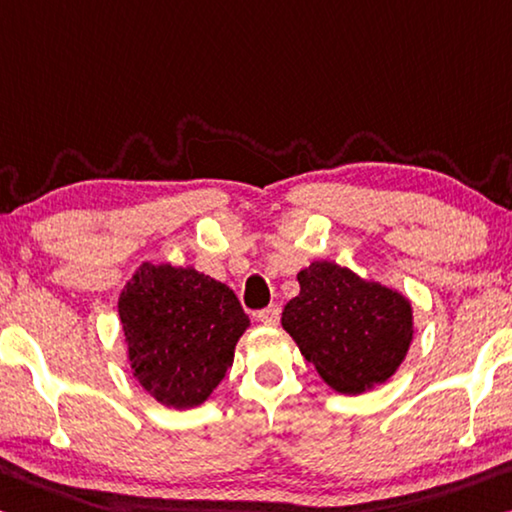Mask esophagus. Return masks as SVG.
<instances>
[{
	"label": "esophagus",
	"mask_w": 512,
	"mask_h": 512,
	"mask_svg": "<svg viewBox=\"0 0 512 512\" xmlns=\"http://www.w3.org/2000/svg\"><path fill=\"white\" fill-rule=\"evenodd\" d=\"M257 321H262L264 326H275L280 321V307L278 305H269L264 310L257 312Z\"/></svg>",
	"instance_id": "1"
}]
</instances>
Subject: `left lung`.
<instances>
[{
    "label": "left lung",
    "instance_id": "1",
    "mask_svg": "<svg viewBox=\"0 0 512 512\" xmlns=\"http://www.w3.org/2000/svg\"><path fill=\"white\" fill-rule=\"evenodd\" d=\"M298 285L282 328L332 389L362 394L399 369L412 342L408 298L332 262H312Z\"/></svg>",
    "mask_w": 512,
    "mask_h": 512
}]
</instances>
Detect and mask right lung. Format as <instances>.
<instances>
[{
	"instance_id": "obj_1",
	"label": "right lung",
	"mask_w": 512,
	"mask_h": 512,
	"mask_svg": "<svg viewBox=\"0 0 512 512\" xmlns=\"http://www.w3.org/2000/svg\"><path fill=\"white\" fill-rule=\"evenodd\" d=\"M118 312L134 376L159 403L180 410L214 392L250 326L230 287L170 264H143Z\"/></svg>"
}]
</instances>
